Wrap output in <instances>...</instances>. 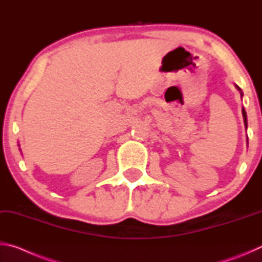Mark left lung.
<instances>
[{"label": "left lung", "mask_w": 262, "mask_h": 262, "mask_svg": "<svg viewBox=\"0 0 262 262\" xmlns=\"http://www.w3.org/2000/svg\"><path fill=\"white\" fill-rule=\"evenodd\" d=\"M237 86V85H236ZM237 89L239 91H241V94H242V96H243V92H242V90H241V88L239 86H237ZM243 117H244V122H245V126L247 127V118H246V112H245V110L243 108Z\"/></svg>", "instance_id": "8db88e82"}]
</instances>
